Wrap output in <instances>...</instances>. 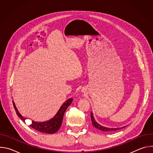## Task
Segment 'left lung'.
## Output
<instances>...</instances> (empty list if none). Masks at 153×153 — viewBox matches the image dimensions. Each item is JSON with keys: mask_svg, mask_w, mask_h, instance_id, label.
I'll return each mask as SVG.
<instances>
[{"mask_svg": "<svg viewBox=\"0 0 153 153\" xmlns=\"http://www.w3.org/2000/svg\"><path fill=\"white\" fill-rule=\"evenodd\" d=\"M91 121H92V124H93V125L94 127H96L97 129H100V130H101V131H106V132L114 131H117V130L121 129H122L123 128L125 127V126H123V127H122V128H106V127L101 126V125H100L99 123H97L95 121L92 113H91Z\"/></svg>", "mask_w": 153, "mask_h": 153, "instance_id": "1", "label": "left lung"}]
</instances>
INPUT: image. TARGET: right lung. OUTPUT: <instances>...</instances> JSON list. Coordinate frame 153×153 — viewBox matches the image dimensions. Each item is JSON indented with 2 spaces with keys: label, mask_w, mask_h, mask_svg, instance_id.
I'll list each match as a JSON object with an SVG mask.
<instances>
[{
  "label": "right lung",
  "mask_w": 153,
  "mask_h": 153,
  "mask_svg": "<svg viewBox=\"0 0 153 153\" xmlns=\"http://www.w3.org/2000/svg\"><path fill=\"white\" fill-rule=\"evenodd\" d=\"M72 102H73L72 98H70L68 100H67L61 106V107L60 108L58 112L55 115V116L51 119H50V120H48L46 122H36L32 121V123L30 126L31 128L42 133L53 134L57 132L60 128L61 125L62 123L64 113L67 109L68 106H69L71 105ZM13 103L14 108L16 111L17 115L19 117H20L21 120H22L25 122L26 118L22 116V115L19 113L17 109L16 108V106L14 102Z\"/></svg>",
  "instance_id": "obj_1"
}]
</instances>
